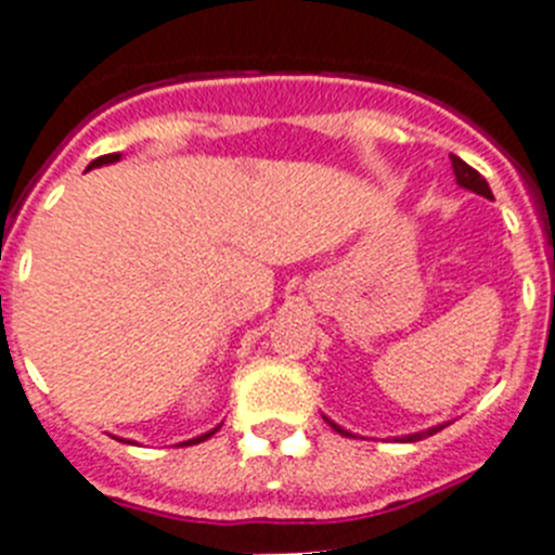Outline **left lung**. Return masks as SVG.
<instances>
[{
  "mask_svg": "<svg viewBox=\"0 0 555 555\" xmlns=\"http://www.w3.org/2000/svg\"><path fill=\"white\" fill-rule=\"evenodd\" d=\"M451 169H454V177H457V185H463V189L474 191V194H482V197L493 199L491 189H488V183H486V177L479 175L477 169H472V166H468V163H465V160H460L457 155H451ZM324 421H327V417H324ZM327 423L335 428V431H338V435H349L347 428L335 426L333 421H327ZM440 428H443V426L426 428V431H417V435H406V437H403V440H409V443H414V440H423V437H431V435H435V431H440Z\"/></svg>",
  "mask_w": 555,
  "mask_h": 555,
  "instance_id": "obj_1",
  "label": "left lung"
}]
</instances>
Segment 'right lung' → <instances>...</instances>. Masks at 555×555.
<instances>
[{"mask_svg":"<svg viewBox=\"0 0 555 555\" xmlns=\"http://www.w3.org/2000/svg\"><path fill=\"white\" fill-rule=\"evenodd\" d=\"M115 160H120V155H104V157H98V160H92V163H90V169H95V166H106V163H115ZM217 428H220V426H217ZM217 428H214V431H217ZM214 431H206V435L194 437V440H185V443H180V446H194V443H203V440H208V437H211Z\"/></svg>","mask_w":555,"mask_h":555,"instance_id":"add662e5","label":"right lung"}]
</instances>
